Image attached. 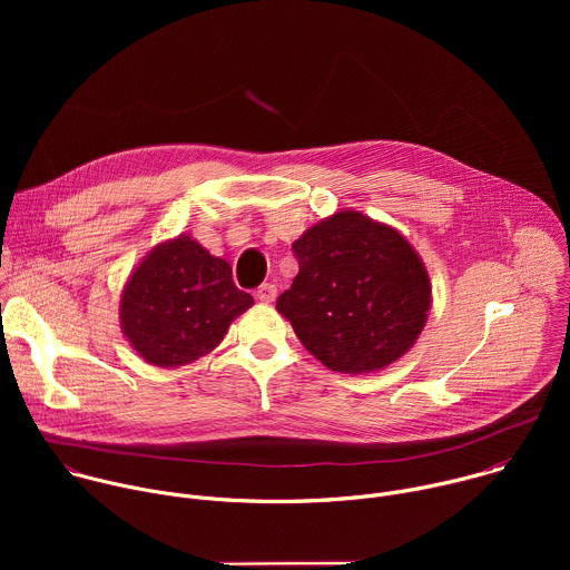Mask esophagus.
Wrapping results in <instances>:
<instances>
[{"label":"esophagus","instance_id":"34e87169","mask_svg":"<svg viewBox=\"0 0 570 570\" xmlns=\"http://www.w3.org/2000/svg\"><path fill=\"white\" fill-rule=\"evenodd\" d=\"M277 297V286L275 284H262L259 288H257V299L259 302H273Z\"/></svg>","mask_w":570,"mask_h":570}]
</instances>
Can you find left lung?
<instances>
[{"mask_svg":"<svg viewBox=\"0 0 570 570\" xmlns=\"http://www.w3.org/2000/svg\"><path fill=\"white\" fill-rule=\"evenodd\" d=\"M293 253L299 273L277 297V311L322 365L370 374L415 345L433 288L399 229L345 209L311 225Z\"/></svg>","mask_w":570,"mask_h":570,"instance_id":"8db88e82","label":"left lung"}]
</instances>
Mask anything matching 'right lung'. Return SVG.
<instances>
[{
  "mask_svg": "<svg viewBox=\"0 0 570 570\" xmlns=\"http://www.w3.org/2000/svg\"><path fill=\"white\" fill-rule=\"evenodd\" d=\"M255 304L238 291L225 259L196 238L161 240L135 266L119 302L121 332L155 367H180L207 356L229 324Z\"/></svg>",
  "mask_w": 570,
  "mask_h": 570,
  "instance_id": "right-lung-1",
  "label": "right lung"
}]
</instances>
